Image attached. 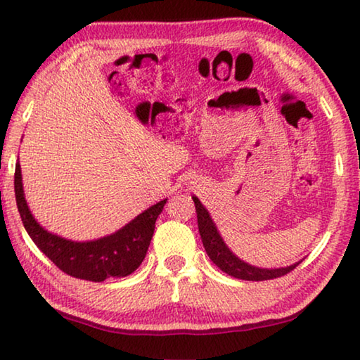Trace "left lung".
Wrapping results in <instances>:
<instances>
[{
	"label": "left lung",
	"instance_id": "8db88e82",
	"mask_svg": "<svg viewBox=\"0 0 360 360\" xmlns=\"http://www.w3.org/2000/svg\"><path fill=\"white\" fill-rule=\"evenodd\" d=\"M192 198L195 203V210H197L198 231L200 236H202L205 251L224 273H227V275L233 278L245 279V281H266V279H275L288 275V273H290L298 264H300V262H298V264L285 268H276V270H266V268H257L245 264V262L231 254L230 249L225 246V243L222 241L221 235H219L214 222L211 221L208 211H206L205 206L200 203V200L197 197Z\"/></svg>",
	"mask_w": 360,
	"mask_h": 360
}]
</instances>
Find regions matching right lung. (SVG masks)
<instances>
[{
    "label": "right lung",
    "mask_w": 360,
    "mask_h": 360,
    "mask_svg": "<svg viewBox=\"0 0 360 360\" xmlns=\"http://www.w3.org/2000/svg\"><path fill=\"white\" fill-rule=\"evenodd\" d=\"M14 191L23 227L34 245L66 275L94 283L129 276L141 265L154 235L157 217L167 203V200H162L150 206L124 229L105 238L77 243L49 233L34 221L23 197L19 163L15 165Z\"/></svg>",
    "instance_id": "1"
}]
</instances>
